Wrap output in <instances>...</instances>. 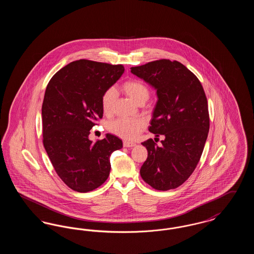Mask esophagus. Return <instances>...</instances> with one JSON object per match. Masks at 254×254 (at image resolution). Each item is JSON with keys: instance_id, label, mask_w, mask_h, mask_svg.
Listing matches in <instances>:
<instances>
[{"instance_id": "1", "label": "esophagus", "mask_w": 254, "mask_h": 254, "mask_svg": "<svg viewBox=\"0 0 254 254\" xmlns=\"http://www.w3.org/2000/svg\"><path fill=\"white\" fill-rule=\"evenodd\" d=\"M135 145H136V144L132 143V142L124 141V146H125V147H132V146H135Z\"/></svg>"}]
</instances>
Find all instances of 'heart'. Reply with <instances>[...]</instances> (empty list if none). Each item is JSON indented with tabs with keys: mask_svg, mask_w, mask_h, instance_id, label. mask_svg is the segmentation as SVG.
<instances>
[{
	"mask_svg": "<svg viewBox=\"0 0 254 254\" xmlns=\"http://www.w3.org/2000/svg\"><path fill=\"white\" fill-rule=\"evenodd\" d=\"M126 95L129 97L136 105L145 104L149 98V90L147 86L139 80H128L121 86ZM116 100V90L112 87L107 89L101 98V105L104 113L110 114L113 110ZM145 122L140 119H125L120 118L109 122L107 126L111 133L123 139H135L145 128Z\"/></svg>",
	"mask_w": 254,
	"mask_h": 254,
	"instance_id": "b5f03b06",
	"label": "heart"
}]
</instances>
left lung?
I'll return each instance as SVG.
<instances>
[{
  "label": "left lung",
  "mask_w": 254,
  "mask_h": 254,
  "mask_svg": "<svg viewBox=\"0 0 254 254\" xmlns=\"http://www.w3.org/2000/svg\"><path fill=\"white\" fill-rule=\"evenodd\" d=\"M131 73L157 90L148 130L156 137L165 136L161 146L152 139L142 143L147 158L140 174L157 190L176 189L192 174L207 138L209 115L204 88L177 61L149 62L131 67Z\"/></svg>",
  "instance_id": "obj_1"
}]
</instances>
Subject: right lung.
I'll return each instance as SVG.
<instances>
[{
    "label": "right lung",
    "instance_id": "obj_1",
    "mask_svg": "<svg viewBox=\"0 0 254 254\" xmlns=\"http://www.w3.org/2000/svg\"><path fill=\"white\" fill-rule=\"evenodd\" d=\"M125 71L122 64L74 61L50 79L42 106L43 144L56 173L68 188L88 192L108 179L110 154L123 147L108 133L95 143L90 129L103 118L101 98Z\"/></svg>",
    "mask_w": 254,
    "mask_h": 254
}]
</instances>
